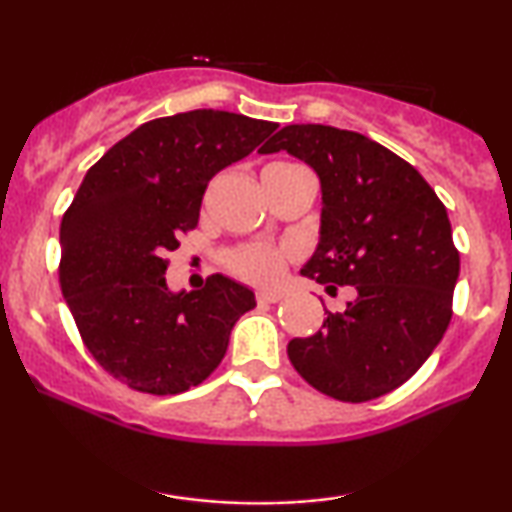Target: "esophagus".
Masks as SVG:
<instances>
[{
	"label": "esophagus",
	"instance_id": "esophagus-1",
	"mask_svg": "<svg viewBox=\"0 0 512 512\" xmlns=\"http://www.w3.org/2000/svg\"><path fill=\"white\" fill-rule=\"evenodd\" d=\"M256 300L261 305L263 303H277V300H282V293H279V291H258Z\"/></svg>",
	"mask_w": 512,
	"mask_h": 512
}]
</instances>
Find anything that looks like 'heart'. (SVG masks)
Wrapping results in <instances>:
<instances>
[{
  "label": "heart",
  "instance_id": "b5f03b06",
  "mask_svg": "<svg viewBox=\"0 0 512 512\" xmlns=\"http://www.w3.org/2000/svg\"><path fill=\"white\" fill-rule=\"evenodd\" d=\"M286 251L265 247V244H249V247L237 249L230 256V265L237 275L249 279L254 284H275L279 282L284 270Z\"/></svg>",
  "mask_w": 512,
  "mask_h": 512
}]
</instances>
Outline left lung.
Segmentation results:
<instances>
[{"label":"left lung","instance_id":"obj_1","mask_svg":"<svg viewBox=\"0 0 512 512\" xmlns=\"http://www.w3.org/2000/svg\"><path fill=\"white\" fill-rule=\"evenodd\" d=\"M277 151L321 184L319 244L300 272L328 293L354 289L345 310L286 352L321 394L373 401L408 382L450 326L459 251L447 209L415 167L359 132L286 125L261 149Z\"/></svg>","mask_w":512,"mask_h":512}]
</instances>
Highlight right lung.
<instances>
[{
  "label": "right lung",
  "instance_id": "right-lung-1",
  "mask_svg": "<svg viewBox=\"0 0 512 512\" xmlns=\"http://www.w3.org/2000/svg\"><path fill=\"white\" fill-rule=\"evenodd\" d=\"M277 123L195 109L139 125L83 177L60 226V286L95 361L142 394L198 387L254 291L223 275L167 289V251L198 226L202 195Z\"/></svg>",
  "mask_w": 512,
  "mask_h": 512
}]
</instances>
